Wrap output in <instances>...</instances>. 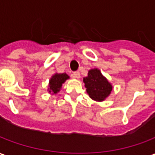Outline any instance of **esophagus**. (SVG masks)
Instances as JSON below:
<instances>
[{"label":"esophagus","mask_w":155,"mask_h":155,"mask_svg":"<svg viewBox=\"0 0 155 155\" xmlns=\"http://www.w3.org/2000/svg\"><path fill=\"white\" fill-rule=\"evenodd\" d=\"M73 76H74V78H76V79H80L81 78V74H80L79 71H75V72L73 73Z\"/></svg>","instance_id":"1"}]
</instances>
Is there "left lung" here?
Segmentation results:
<instances>
[{
	"instance_id": "obj_1",
	"label": "left lung",
	"mask_w": 155,
	"mask_h": 155,
	"mask_svg": "<svg viewBox=\"0 0 155 155\" xmlns=\"http://www.w3.org/2000/svg\"><path fill=\"white\" fill-rule=\"evenodd\" d=\"M87 94L93 101L102 102L110 96L113 86L110 81L102 74L98 68L88 71V75L83 78Z\"/></svg>"
}]
</instances>
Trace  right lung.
<instances>
[{
	"label": "right lung",
	"instance_id": "right-lung-1",
	"mask_svg": "<svg viewBox=\"0 0 155 155\" xmlns=\"http://www.w3.org/2000/svg\"><path fill=\"white\" fill-rule=\"evenodd\" d=\"M70 79V76L66 73H55L54 74L49 81L47 91L51 94H57L60 92L66 80Z\"/></svg>",
	"mask_w": 155,
	"mask_h": 155
}]
</instances>
